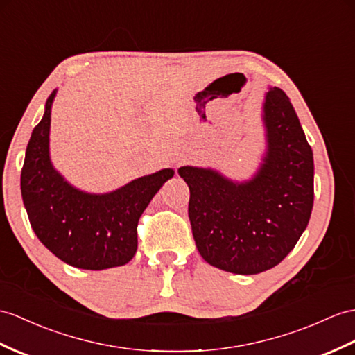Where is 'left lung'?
<instances>
[{
  "label": "left lung",
  "instance_id": "obj_1",
  "mask_svg": "<svg viewBox=\"0 0 355 355\" xmlns=\"http://www.w3.org/2000/svg\"><path fill=\"white\" fill-rule=\"evenodd\" d=\"M263 112L268 152L250 182L235 184L206 168H179L189 188L188 217L198 253L233 274L279 265L313 207V153L286 93L268 92Z\"/></svg>",
  "mask_w": 355,
  "mask_h": 355
}]
</instances>
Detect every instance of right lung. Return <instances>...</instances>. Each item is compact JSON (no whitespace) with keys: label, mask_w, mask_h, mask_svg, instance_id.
Returning a JSON list of instances; mask_svg holds the SVG:
<instances>
[{"label":"right lung","mask_w":355,"mask_h":355,"mask_svg":"<svg viewBox=\"0 0 355 355\" xmlns=\"http://www.w3.org/2000/svg\"><path fill=\"white\" fill-rule=\"evenodd\" d=\"M55 90L33 129L21 171V193L40 243L63 262L83 270H105L134 257L137 226L152 197L175 171L164 168L110 194H85L51 166L49 125Z\"/></svg>","instance_id":"right-lung-1"}]
</instances>
